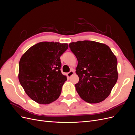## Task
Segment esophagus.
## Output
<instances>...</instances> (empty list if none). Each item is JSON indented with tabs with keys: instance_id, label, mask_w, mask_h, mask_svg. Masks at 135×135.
<instances>
[{
	"instance_id": "34e87169",
	"label": "esophagus",
	"mask_w": 135,
	"mask_h": 135,
	"mask_svg": "<svg viewBox=\"0 0 135 135\" xmlns=\"http://www.w3.org/2000/svg\"><path fill=\"white\" fill-rule=\"evenodd\" d=\"M73 74H74V71H73V70H71V71H70V72H69V73H68L67 75H68V77H70V76H71Z\"/></svg>"
}]
</instances>
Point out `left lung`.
Masks as SVG:
<instances>
[{"label":"left lung","instance_id":"1","mask_svg":"<svg viewBox=\"0 0 135 135\" xmlns=\"http://www.w3.org/2000/svg\"><path fill=\"white\" fill-rule=\"evenodd\" d=\"M69 47L78 62L75 88L79 96L90 104L104 101L118 78L116 56L107 44L95 41L72 42Z\"/></svg>","mask_w":135,"mask_h":135}]
</instances>
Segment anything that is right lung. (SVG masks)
<instances>
[{"label": "right lung", "instance_id": "1", "mask_svg": "<svg viewBox=\"0 0 135 135\" xmlns=\"http://www.w3.org/2000/svg\"><path fill=\"white\" fill-rule=\"evenodd\" d=\"M68 48L67 43L42 42L24 53L19 62L18 80L31 99L49 104L60 96L67 80L61 72L60 56Z\"/></svg>", "mask_w": 135, "mask_h": 135}]
</instances>
